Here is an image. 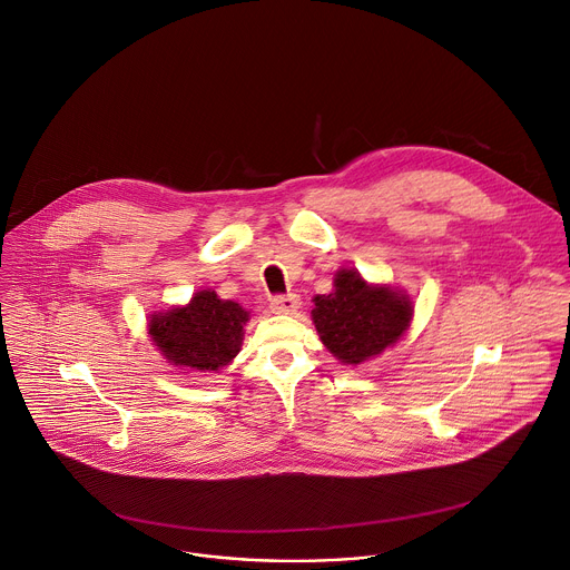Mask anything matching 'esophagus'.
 Masks as SVG:
<instances>
[{
    "label": "esophagus",
    "mask_w": 570,
    "mask_h": 570,
    "mask_svg": "<svg viewBox=\"0 0 570 570\" xmlns=\"http://www.w3.org/2000/svg\"><path fill=\"white\" fill-rule=\"evenodd\" d=\"M299 308V297L297 295H279L271 299V311L275 315H293Z\"/></svg>",
    "instance_id": "34e87169"
}]
</instances>
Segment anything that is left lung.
Wrapping results in <instances>:
<instances>
[{
  "label": "left lung",
  "instance_id": "1",
  "mask_svg": "<svg viewBox=\"0 0 570 570\" xmlns=\"http://www.w3.org/2000/svg\"><path fill=\"white\" fill-rule=\"evenodd\" d=\"M335 291L317 295L313 322L324 346L357 366L393 346L411 326L413 302L404 291L368 284L357 271L335 273Z\"/></svg>",
  "mask_w": 570,
  "mask_h": 570
}]
</instances>
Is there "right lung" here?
<instances>
[{"label": "right lung", "mask_w": 570, "mask_h": 570, "mask_svg": "<svg viewBox=\"0 0 570 570\" xmlns=\"http://www.w3.org/2000/svg\"><path fill=\"white\" fill-rule=\"evenodd\" d=\"M250 313L237 302L219 299L215 291H199L186 306L155 313L148 335L157 351L179 368L219 371L242 348L244 324Z\"/></svg>", "instance_id": "add662e5"}]
</instances>
